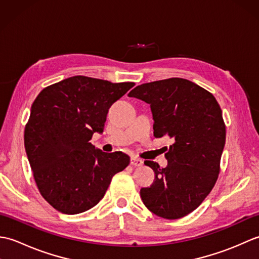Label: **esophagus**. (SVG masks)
I'll return each instance as SVG.
<instances>
[{
    "mask_svg": "<svg viewBox=\"0 0 259 259\" xmlns=\"http://www.w3.org/2000/svg\"><path fill=\"white\" fill-rule=\"evenodd\" d=\"M142 163H144V161L137 157H133L130 160V164L133 167H140V166H142Z\"/></svg>",
    "mask_w": 259,
    "mask_h": 259,
    "instance_id": "esophagus-1",
    "label": "esophagus"
}]
</instances>
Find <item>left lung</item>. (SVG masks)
Returning a JSON list of instances; mask_svg holds the SVG:
<instances>
[{"mask_svg": "<svg viewBox=\"0 0 259 259\" xmlns=\"http://www.w3.org/2000/svg\"><path fill=\"white\" fill-rule=\"evenodd\" d=\"M129 97L150 104L153 136L172 139L166 168L146 160L155 171L140 196L151 212L178 219L192 212L213 188L226 141L221 106L210 92L189 80L170 78L136 87Z\"/></svg>", "mask_w": 259, "mask_h": 259, "instance_id": "left-lung-1", "label": "left lung"}]
</instances>
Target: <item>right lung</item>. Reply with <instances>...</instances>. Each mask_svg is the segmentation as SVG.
I'll list each match as a JSON object with an SVG mask.
<instances>
[{
	"label": "right lung",
	"mask_w": 259,
	"mask_h": 259,
	"mask_svg": "<svg viewBox=\"0 0 259 259\" xmlns=\"http://www.w3.org/2000/svg\"><path fill=\"white\" fill-rule=\"evenodd\" d=\"M135 85L75 75L45 88L32 103L24 147L41 196L68 214L100 201L115 174L130 163L122 152L95 149L109 108Z\"/></svg>",
	"instance_id": "obj_1"
}]
</instances>
